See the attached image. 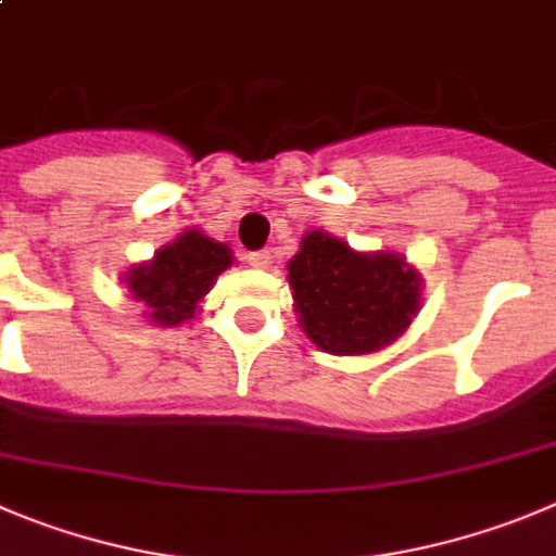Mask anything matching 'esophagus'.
Instances as JSON below:
<instances>
[{
  "mask_svg": "<svg viewBox=\"0 0 556 556\" xmlns=\"http://www.w3.org/2000/svg\"><path fill=\"white\" fill-rule=\"evenodd\" d=\"M271 252L268 249H257V252H249V266L254 268H268L271 266Z\"/></svg>",
  "mask_w": 556,
  "mask_h": 556,
  "instance_id": "1",
  "label": "esophagus"
}]
</instances>
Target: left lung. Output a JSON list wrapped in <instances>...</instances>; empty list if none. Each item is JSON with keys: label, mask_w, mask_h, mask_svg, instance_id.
<instances>
[{"label": "left lung", "mask_w": 556, "mask_h": 556, "mask_svg": "<svg viewBox=\"0 0 556 556\" xmlns=\"http://www.w3.org/2000/svg\"><path fill=\"white\" fill-rule=\"evenodd\" d=\"M288 282L302 329L337 356L387 349L419 313L422 277L403 254L354 252L324 230L302 238Z\"/></svg>", "instance_id": "8db88e82"}]
</instances>
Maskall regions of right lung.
Segmentation results:
<instances>
[{"instance_id":"1","label":"right lung","mask_w":556,"mask_h":556,"mask_svg":"<svg viewBox=\"0 0 556 556\" xmlns=\"http://www.w3.org/2000/svg\"><path fill=\"white\" fill-rule=\"evenodd\" d=\"M232 266L227 243L214 241L200 230H186L173 243L161 247L153 261L128 268V290L150 309L155 326H178L194 318L216 277Z\"/></svg>"}]
</instances>
